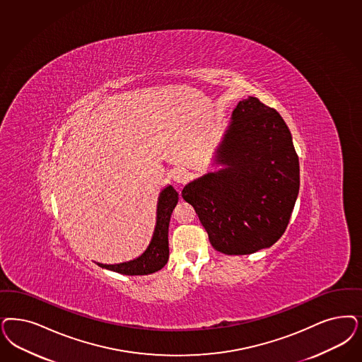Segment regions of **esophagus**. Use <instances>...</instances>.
Returning <instances> with one entry per match:
<instances>
[{"label": "esophagus", "mask_w": 362, "mask_h": 362, "mask_svg": "<svg viewBox=\"0 0 362 362\" xmlns=\"http://www.w3.org/2000/svg\"><path fill=\"white\" fill-rule=\"evenodd\" d=\"M173 179L176 185H185L188 180V173L185 168H176L173 173Z\"/></svg>", "instance_id": "34e87169"}]
</instances>
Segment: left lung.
Here are the masks:
<instances>
[{
  "label": "left lung",
  "mask_w": 362,
  "mask_h": 362,
  "mask_svg": "<svg viewBox=\"0 0 362 362\" xmlns=\"http://www.w3.org/2000/svg\"><path fill=\"white\" fill-rule=\"evenodd\" d=\"M225 170L182 191L212 247L227 255L273 246L286 230L299 191V160L281 115L257 98L238 103L218 151Z\"/></svg>",
  "instance_id": "obj_1"
}]
</instances>
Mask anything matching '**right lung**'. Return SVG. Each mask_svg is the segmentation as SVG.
<instances>
[{
    "mask_svg": "<svg viewBox=\"0 0 362 362\" xmlns=\"http://www.w3.org/2000/svg\"><path fill=\"white\" fill-rule=\"evenodd\" d=\"M177 192L171 186L164 188L158 202V219L155 233L147 250L134 261L119 264H103L100 267L125 275L152 274L163 269L168 261V226L173 210L177 203Z\"/></svg>",
    "mask_w": 362,
    "mask_h": 362,
    "instance_id": "obj_1",
    "label": "right lung"
}]
</instances>
